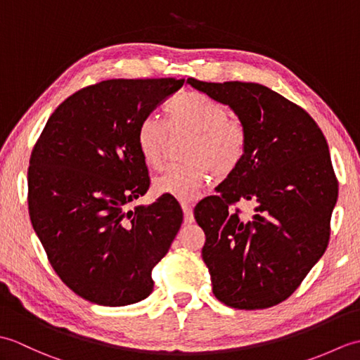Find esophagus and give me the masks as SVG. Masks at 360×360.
<instances>
[{
    "mask_svg": "<svg viewBox=\"0 0 360 360\" xmlns=\"http://www.w3.org/2000/svg\"><path fill=\"white\" fill-rule=\"evenodd\" d=\"M181 207H182V212H184V223H186V224H192L193 221H195L192 205L187 204V202H182Z\"/></svg>",
    "mask_w": 360,
    "mask_h": 360,
    "instance_id": "obj_1",
    "label": "esophagus"
}]
</instances>
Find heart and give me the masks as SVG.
<instances>
[{
  "mask_svg": "<svg viewBox=\"0 0 360 360\" xmlns=\"http://www.w3.org/2000/svg\"><path fill=\"white\" fill-rule=\"evenodd\" d=\"M165 124L155 116H145L136 127V147L145 165L160 168L170 133H192L186 148L187 164L168 167L155 181L160 195L179 201H193L207 184L231 176L246 155L248 133L238 119L231 117L226 105L198 91H184L165 105Z\"/></svg>",
  "mask_w": 360,
  "mask_h": 360,
  "instance_id": "b5f03b06",
  "label": "heart"
}]
</instances>
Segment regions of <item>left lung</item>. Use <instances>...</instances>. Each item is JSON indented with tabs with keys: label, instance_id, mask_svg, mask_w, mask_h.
Masks as SVG:
<instances>
[{
	"label": "left lung",
	"instance_id": "obj_1",
	"mask_svg": "<svg viewBox=\"0 0 360 360\" xmlns=\"http://www.w3.org/2000/svg\"><path fill=\"white\" fill-rule=\"evenodd\" d=\"M187 83L231 106L248 133L240 167L195 207L213 294L236 309L275 307L330 241L339 182L326 139L302 106L259 83ZM240 200L252 210L241 214Z\"/></svg>",
	"mask_w": 360,
	"mask_h": 360
}]
</instances>
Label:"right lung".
Here are the masks:
<instances>
[{
  "label": "right lung",
  "instance_id": "add662e5",
  "mask_svg": "<svg viewBox=\"0 0 360 360\" xmlns=\"http://www.w3.org/2000/svg\"><path fill=\"white\" fill-rule=\"evenodd\" d=\"M184 79H112L83 88L52 112L29 160L32 227L53 271L91 303L125 307L153 290L151 271L182 224L168 196L147 193L148 168L136 147L141 119Z\"/></svg>",
  "mask_w": 360,
  "mask_h": 360
}]
</instances>
